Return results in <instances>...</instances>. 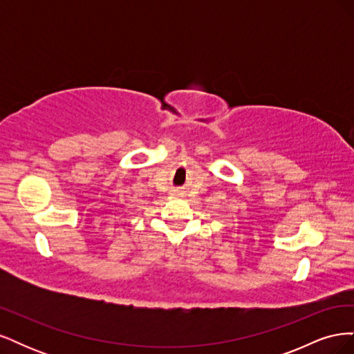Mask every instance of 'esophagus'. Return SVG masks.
<instances>
[{"label":"esophagus","mask_w":354,"mask_h":354,"mask_svg":"<svg viewBox=\"0 0 354 354\" xmlns=\"http://www.w3.org/2000/svg\"><path fill=\"white\" fill-rule=\"evenodd\" d=\"M177 195H178V194H177Z\"/></svg>","instance_id":"obj_1"}]
</instances>
